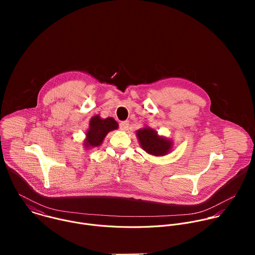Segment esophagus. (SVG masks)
<instances>
[{
  "label": "esophagus",
  "instance_id": "1",
  "mask_svg": "<svg viewBox=\"0 0 255 255\" xmlns=\"http://www.w3.org/2000/svg\"><path fill=\"white\" fill-rule=\"evenodd\" d=\"M119 127H120V129L122 131H126L128 129V127H129V122L128 121H123V122H121L119 124Z\"/></svg>",
  "mask_w": 255,
  "mask_h": 255
}]
</instances>
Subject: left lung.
I'll list each match as a JSON object with an SVG mask.
<instances>
[{"mask_svg": "<svg viewBox=\"0 0 255 255\" xmlns=\"http://www.w3.org/2000/svg\"><path fill=\"white\" fill-rule=\"evenodd\" d=\"M136 136L142 149L154 156L166 155L172 147V142L170 140L158 136L157 132L150 127H144L137 130Z\"/></svg>", "mask_w": 255, "mask_h": 255, "instance_id": "left-lung-1", "label": "left lung"}]
</instances>
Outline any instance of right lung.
Segmentation results:
<instances>
[{
    "mask_svg": "<svg viewBox=\"0 0 255 255\" xmlns=\"http://www.w3.org/2000/svg\"><path fill=\"white\" fill-rule=\"evenodd\" d=\"M118 129V123L113 118L102 119L99 115L91 118L89 129L86 133L85 147H98L102 144L106 135L113 130Z\"/></svg>",
    "mask_w": 255,
    "mask_h": 255,
    "instance_id": "add662e5",
    "label": "right lung"
}]
</instances>
